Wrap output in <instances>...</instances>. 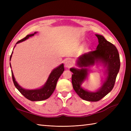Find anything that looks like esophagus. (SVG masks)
<instances>
[{"instance_id":"esophagus-1","label":"esophagus","mask_w":131,"mask_h":131,"mask_svg":"<svg viewBox=\"0 0 131 131\" xmlns=\"http://www.w3.org/2000/svg\"><path fill=\"white\" fill-rule=\"evenodd\" d=\"M73 65V63L71 60H66L65 62V66L67 68H70Z\"/></svg>"}]
</instances>
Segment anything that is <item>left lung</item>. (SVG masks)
<instances>
[{"instance_id": "obj_1", "label": "left lung", "mask_w": 131, "mask_h": 131, "mask_svg": "<svg viewBox=\"0 0 131 131\" xmlns=\"http://www.w3.org/2000/svg\"><path fill=\"white\" fill-rule=\"evenodd\" d=\"M99 44L95 51H90L78 58L77 65L78 69L71 68L72 84L74 91L80 98L85 101L96 102L102 99L113 90L120 69L119 54L115 46L105 39L102 35L96 34ZM96 64L103 66L105 78L102 85L96 91L91 92L81 87L87 79L88 68Z\"/></svg>"}]
</instances>
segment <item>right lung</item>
<instances>
[{
    "label": "right lung",
    "instance_id": "add662e5",
    "mask_svg": "<svg viewBox=\"0 0 131 131\" xmlns=\"http://www.w3.org/2000/svg\"><path fill=\"white\" fill-rule=\"evenodd\" d=\"M37 32H35L34 34L27 35L25 38H24L23 39L17 41V42L16 43V44L21 43L22 41L26 40L30 37L34 36L35 34H37ZM15 47L16 45L14 47V48H15ZM12 53L13 52H12V54L10 55V61L12 56ZM10 68H11L10 63ZM63 64L62 63L60 65L57 66V68H54L53 70H52L51 73H50L46 82L45 83V84H44L42 87L38 89H35V90H27V89H25L21 87V86L18 84V83L16 81L15 78L14 77L12 70H11V71H12L13 82L16 88L19 91V92L23 94L24 97H25L27 99H28L32 101H43V100H45L47 99H48L49 97L52 95V94L53 93L56 87L58 79H59V78L61 75V74L63 73Z\"/></svg>",
    "mask_w": 131,
    "mask_h": 131
}]
</instances>
